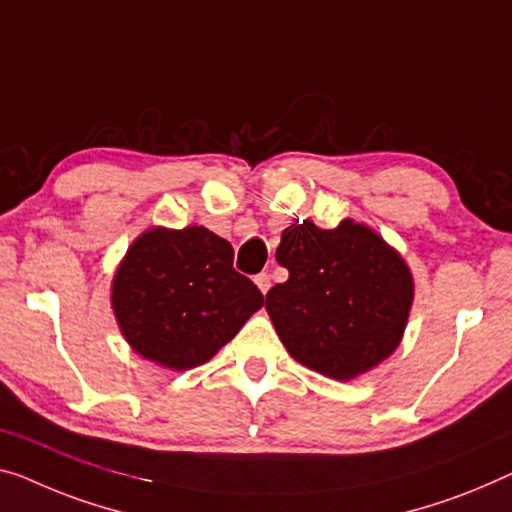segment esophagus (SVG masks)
<instances>
[{
  "instance_id": "obj_1",
  "label": "esophagus",
  "mask_w": 512,
  "mask_h": 512,
  "mask_svg": "<svg viewBox=\"0 0 512 512\" xmlns=\"http://www.w3.org/2000/svg\"><path fill=\"white\" fill-rule=\"evenodd\" d=\"M255 285L259 287V292H262V294L269 292V289H271V276H269V273H257Z\"/></svg>"
}]
</instances>
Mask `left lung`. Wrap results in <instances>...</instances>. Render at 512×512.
<instances>
[{"mask_svg":"<svg viewBox=\"0 0 512 512\" xmlns=\"http://www.w3.org/2000/svg\"><path fill=\"white\" fill-rule=\"evenodd\" d=\"M276 259L289 278L269 289L266 310L282 345L305 368L352 379L400 345L414 282L370 227L342 220L322 230L296 220L282 232Z\"/></svg>","mask_w":512,"mask_h":512,"instance_id":"8db88e82","label":"left lung"}]
</instances>
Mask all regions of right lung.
Wrapping results in <instances>:
<instances>
[{
  "mask_svg": "<svg viewBox=\"0 0 512 512\" xmlns=\"http://www.w3.org/2000/svg\"><path fill=\"white\" fill-rule=\"evenodd\" d=\"M112 305L137 354L190 370L230 342L264 296L234 269L230 241L193 225L144 232L117 269Z\"/></svg>",
  "mask_w": 512,
  "mask_h": 512,
  "instance_id": "add662e5",
  "label": "right lung"
}]
</instances>
